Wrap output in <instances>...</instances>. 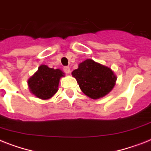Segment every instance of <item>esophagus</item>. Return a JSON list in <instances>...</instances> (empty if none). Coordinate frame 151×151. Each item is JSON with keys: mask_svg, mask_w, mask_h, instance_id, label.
Masks as SVG:
<instances>
[{"mask_svg": "<svg viewBox=\"0 0 151 151\" xmlns=\"http://www.w3.org/2000/svg\"><path fill=\"white\" fill-rule=\"evenodd\" d=\"M63 71L66 73H70V69L69 67H63Z\"/></svg>", "mask_w": 151, "mask_h": 151, "instance_id": "obj_1", "label": "esophagus"}]
</instances>
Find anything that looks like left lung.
<instances>
[{
  "mask_svg": "<svg viewBox=\"0 0 151 151\" xmlns=\"http://www.w3.org/2000/svg\"><path fill=\"white\" fill-rule=\"evenodd\" d=\"M84 95L91 99L105 96L116 85V74L110 67L97 63L91 59L78 64V69L72 72Z\"/></svg>",
  "mask_w": 151,
  "mask_h": 151,
  "instance_id": "left-lung-1",
  "label": "left lung"
}]
</instances>
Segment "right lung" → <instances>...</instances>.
<instances>
[{
  "label": "right lung",
  "mask_w": 151,
  "mask_h": 151,
  "mask_svg": "<svg viewBox=\"0 0 151 151\" xmlns=\"http://www.w3.org/2000/svg\"><path fill=\"white\" fill-rule=\"evenodd\" d=\"M65 74L60 69L40 65L38 70L28 80V86L34 96L42 100L51 99L57 92L59 82Z\"/></svg>",
  "instance_id": "right-lung-1"
}]
</instances>
